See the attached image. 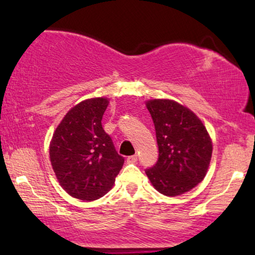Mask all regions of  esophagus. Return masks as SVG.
Instances as JSON below:
<instances>
[{
	"instance_id": "34e87169",
	"label": "esophagus",
	"mask_w": 255,
	"mask_h": 255,
	"mask_svg": "<svg viewBox=\"0 0 255 255\" xmlns=\"http://www.w3.org/2000/svg\"><path fill=\"white\" fill-rule=\"evenodd\" d=\"M137 159H138L137 155H130V156H128L127 162L128 163H134V162H137Z\"/></svg>"
}]
</instances>
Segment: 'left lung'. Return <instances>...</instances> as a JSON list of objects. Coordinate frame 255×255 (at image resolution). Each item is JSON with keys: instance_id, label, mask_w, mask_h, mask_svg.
Here are the masks:
<instances>
[{"instance_id": "8db88e82", "label": "left lung", "mask_w": 255, "mask_h": 255, "mask_svg": "<svg viewBox=\"0 0 255 255\" xmlns=\"http://www.w3.org/2000/svg\"><path fill=\"white\" fill-rule=\"evenodd\" d=\"M155 128L159 159L146 169L160 194L175 197L189 191L207 175L212 140L203 122L183 104L168 99L146 101Z\"/></svg>"}]
</instances>
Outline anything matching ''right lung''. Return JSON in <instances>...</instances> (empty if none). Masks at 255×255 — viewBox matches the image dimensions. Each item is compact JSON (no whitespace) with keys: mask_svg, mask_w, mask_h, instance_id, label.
Returning a JSON list of instances; mask_svg holds the SVG:
<instances>
[{"mask_svg":"<svg viewBox=\"0 0 255 255\" xmlns=\"http://www.w3.org/2000/svg\"><path fill=\"white\" fill-rule=\"evenodd\" d=\"M107 97H93L72 108L50 141V160L66 193L78 200H99L114 187L124 158L102 128Z\"/></svg>","mask_w":255,"mask_h":255,"instance_id":"add662e5","label":"right lung"}]
</instances>
